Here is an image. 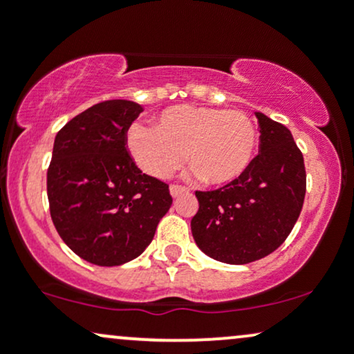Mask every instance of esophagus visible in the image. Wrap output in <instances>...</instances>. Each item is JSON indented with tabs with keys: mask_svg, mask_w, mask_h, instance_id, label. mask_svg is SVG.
Segmentation results:
<instances>
[{
	"mask_svg": "<svg viewBox=\"0 0 354 354\" xmlns=\"http://www.w3.org/2000/svg\"><path fill=\"white\" fill-rule=\"evenodd\" d=\"M169 193H171V196H173V198H178V196H181V194H186V193H188V189L183 188V186L171 185V186H169Z\"/></svg>",
	"mask_w": 354,
	"mask_h": 354,
	"instance_id": "esophagus-1",
	"label": "esophagus"
}]
</instances>
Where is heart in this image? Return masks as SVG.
I'll list each match as a JSON object with an SVG mask.
<instances>
[{
    "instance_id": "heart-1",
    "label": "heart",
    "mask_w": 354,
    "mask_h": 354,
    "mask_svg": "<svg viewBox=\"0 0 354 354\" xmlns=\"http://www.w3.org/2000/svg\"><path fill=\"white\" fill-rule=\"evenodd\" d=\"M126 143L135 163L149 176L169 178L186 158L194 178L221 186L248 171L258 131L243 111L180 104L165 109L154 129L133 124Z\"/></svg>"
}]
</instances>
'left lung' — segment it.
I'll list each match as a JSON object with an SVG mask.
<instances>
[{
	"label": "left lung",
	"mask_w": 354,
	"mask_h": 354,
	"mask_svg": "<svg viewBox=\"0 0 354 354\" xmlns=\"http://www.w3.org/2000/svg\"><path fill=\"white\" fill-rule=\"evenodd\" d=\"M259 153L238 180L196 191L200 209L191 219L194 243L228 265H246L283 245L301 213L306 193L303 154L290 129L254 113Z\"/></svg>",
	"instance_id": "8db88e82"
}]
</instances>
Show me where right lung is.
I'll list each match as a JSON object with an SVG mask.
<instances>
[{
	"label": "right lung",
	"mask_w": 354,
	"mask_h": 354,
	"mask_svg": "<svg viewBox=\"0 0 354 354\" xmlns=\"http://www.w3.org/2000/svg\"><path fill=\"white\" fill-rule=\"evenodd\" d=\"M141 104L111 100L84 109L55 138L48 168L51 219L84 261L120 266L153 241L171 206L168 185L138 168L126 133Z\"/></svg>",
	"instance_id": "1"
}]
</instances>
